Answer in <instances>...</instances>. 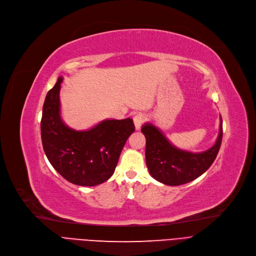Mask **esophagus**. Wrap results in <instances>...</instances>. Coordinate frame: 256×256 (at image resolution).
I'll return each instance as SVG.
<instances>
[{
  "label": "esophagus",
  "instance_id": "1",
  "mask_svg": "<svg viewBox=\"0 0 256 256\" xmlns=\"http://www.w3.org/2000/svg\"><path fill=\"white\" fill-rule=\"evenodd\" d=\"M146 120V116L142 114H138L134 116V118H133V122H134V126H136V130H140L142 125L144 123Z\"/></svg>",
  "mask_w": 256,
  "mask_h": 256
}]
</instances>
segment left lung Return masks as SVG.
I'll list each match as a JSON object with an SVG mask.
<instances>
[{
    "mask_svg": "<svg viewBox=\"0 0 256 256\" xmlns=\"http://www.w3.org/2000/svg\"><path fill=\"white\" fill-rule=\"evenodd\" d=\"M142 132L146 136V164L153 178L166 186H180L198 178L214 162L223 138L222 118L216 144L201 153H192L175 148L162 131L151 124H144Z\"/></svg>",
    "mask_w": 256,
    "mask_h": 256,
    "instance_id": "1",
    "label": "left lung"
}]
</instances>
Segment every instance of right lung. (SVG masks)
<instances>
[{"label":"right lung","instance_id":"add662e5","mask_svg":"<svg viewBox=\"0 0 256 256\" xmlns=\"http://www.w3.org/2000/svg\"><path fill=\"white\" fill-rule=\"evenodd\" d=\"M62 78L46 94L40 122L42 142L48 162L72 184L94 186L114 173L128 138L136 130L132 118L105 120L88 131L72 130L60 118Z\"/></svg>","mask_w":256,"mask_h":256}]
</instances>
